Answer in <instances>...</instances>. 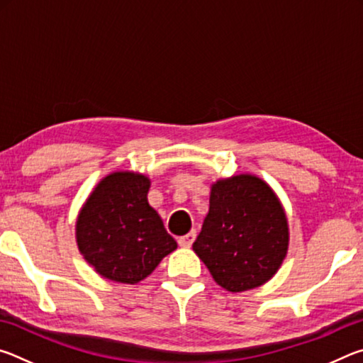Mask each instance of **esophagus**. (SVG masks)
<instances>
[{
  "mask_svg": "<svg viewBox=\"0 0 363 363\" xmlns=\"http://www.w3.org/2000/svg\"><path fill=\"white\" fill-rule=\"evenodd\" d=\"M195 237H196L195 230H190L189 233H186V235H182V237L177 238V243H179V247L189 248V247H192V243H194V240H195Z\"/></svg>",
  "mask_w": 363,
  "mask_h": 363,
  "instance_id": "esophagus-1",
  "label": "esophagus"
}]
</instances>
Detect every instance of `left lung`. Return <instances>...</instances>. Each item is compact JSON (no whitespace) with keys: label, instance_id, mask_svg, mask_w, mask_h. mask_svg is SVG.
I'll return each mask as SVG.
<instances>
[{"label":"left lung","instance_id":"8db88e82","mask_svg":"<svg viewBox=\"0 0 363 363\" xmlns=\"http://www.w3.org/2000/svg\"><path fill=\"white\" fill-rule=\"evenodd\" d=\"M288 220L274 190L259 177L237 174L211 186L210 211L194 251L227 291L270 280L288 251Z\"/></svg>","mask_w":363,"mask_h":363}]
</instances>
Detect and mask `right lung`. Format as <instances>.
Segmentation results:
<instances>
[{
  "mask_svg": "<svg viewBox=\"0 0 363 363\" xmlns=\"http://www.w3.org/2000/svg\"><path fill=\"white\" fill-rule=\"evenodd\" d=\"M150 179L131 171L104 177L77 219L79 253L102 277L134 285L177 248L147 200Z\"/></svg>",
  "mask_w": 363,
  "mask_h": 363,
  "instance_id": "add662e5",
  "label": "right lung"
}]
</instances>
